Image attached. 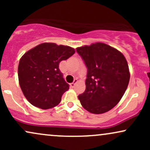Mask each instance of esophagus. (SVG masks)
I'll list each match as a JSON object with an SVG mask.
<instances>
[{
  "mask_svg": "<svg viewBox=\"0 0 150 150\" xmlns=\"http://www.w3.org/2000/svg\"><path fill=\"white\" fill-rule=\"evenodd\" d=\"M77 82V79H75V80H74V81H73V83H71V84H70V87H71L72 88H73V87H75V84H76Z\"/></svg>",
  "mask_w": 150,
  "mask_h": 150,
  "instance_id": "obj_1",
  "label": "esophagus"
}]
</instances>
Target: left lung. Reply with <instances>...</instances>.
I'll return each instance as SVG.
<instances>
[{
    "label": "left lung",
    "mask_w": 150,
    "mask_h": 150,
    "mask_svg": "<svg viewBox=\"0 0 150 150\" xmlns=\"http://www.w3.org/2000/svg\"><path fill=\"white\" fill-rule=\"evenodd\" d=\"M87 68L86 89L78 96L89 112L100 114L119 102L128 87L130 72L126 59L119 51L95 43L76 49Z\"/></svg>",
    "instance_id": "1"
}]
</instances>
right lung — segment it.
<instances>
[{
    "label": "right lung",
    "mask_w": 150,
    "mask_h": 150,
    "mask_svg": "<svg viewBox=\"0 0 150 150\" xmlns=\"http://www.w3.org/2000/svg\"><path fill=\"white\" fill-rule=\"evenodd\" d=\"M75 53V49L54 43H43L20 58L19 83L26 99L36 107L47 109L57 106L69 89L59 63Z\"/></svg>",
    "instance_id": "right-lung-1"
}]
</instances>
